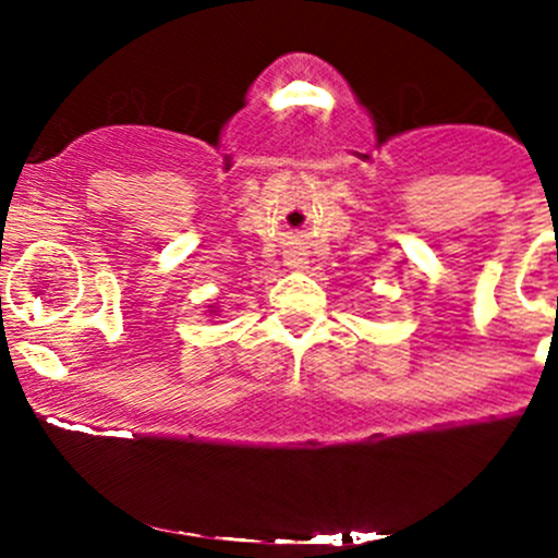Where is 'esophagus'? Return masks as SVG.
<instances>
[{"mask_svg":"<svg viewBox=\"0 0 558 558\" xmlns=\"http://www.w3.org/2000/svg\"><path fill=\"white\" fill-rule=\"evenodd\" d=\"M289 264H294V267H300V264H302V258H291Z\"/></svg>","mask_w":558,"mask_h":558,"instance_id":"34e87169","label":"esophagus"}]
</instances>
